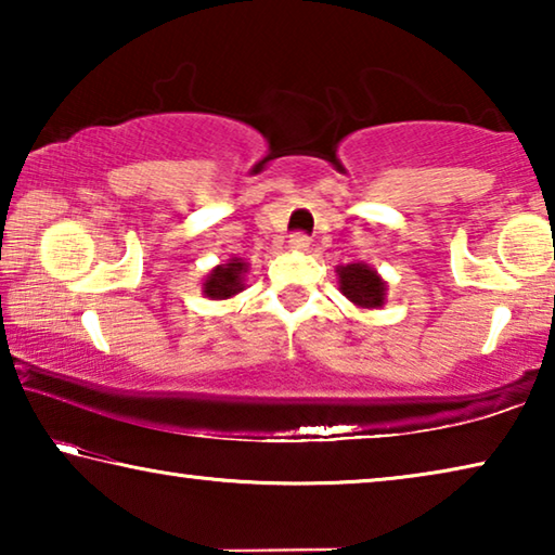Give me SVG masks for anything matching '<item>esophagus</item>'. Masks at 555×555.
<instances>
[{
  "mask_svg": "<svg viewBox=\"0 0 555 555\" xmlns=\"http://www.w3.org/2000/svg\"><path fill=\"white\" fill-rule=\"evenodd\" d=\"M288 247L294 249V251H308V247H311V237H308V234H304V232L291 234Z\"/></svg>",
  "mask_w": 555,
  "mask_h": 555,
  "instance_id": "obj_1",
  "label": "esophagus"
}]
</instances>
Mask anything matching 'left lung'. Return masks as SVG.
Returning <instances> with one entry per match:
<instances>
[{"label": "left lung", "mask_w": 555, "mask_h": 555, "mask_svg": "<svg viewBox=\"0 0 555 555\" xmlns=\"http://www.w3.org/2000/svg\"><path fill=\"white\" fill-rule=\"evenodd\" d=\"M340 291L357 308H382L387 300V281L367 264L337 267Z\"/></svg>", "instance_id": "obj_1"}]
</instances>
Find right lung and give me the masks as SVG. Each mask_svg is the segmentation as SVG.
Returning a JSON list of instances; mask_svg holds the SVG:
<instances>
[{
	"label": "right lung",
	"instance_id": "obj_1",
	"mask_svg": "<svg viewBox=\"0 0 555 555\" xmlns=\"http://www.w3.org/2000/svg\"><path fill=\"white\" fill-rule=\"evenodd\" d=\"M244 274H247V261L232 257L228 264L215 267L208 279L203 281V294L212 300L230 298L244 288Z\"/></svg>",
	"mask_w": 555,
	"mask_h": 555
}]
</instances>
